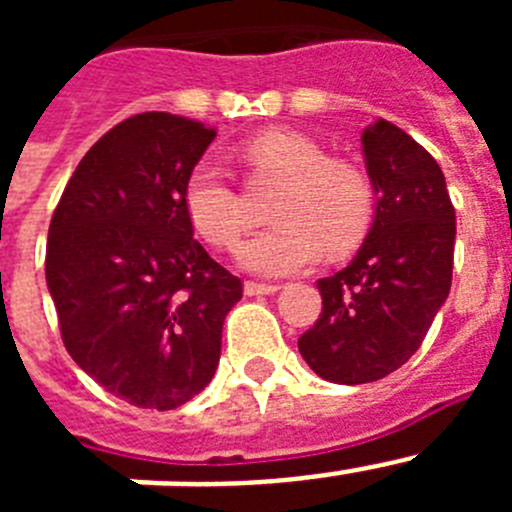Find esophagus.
<instances>
[{
  "mask_svg": "<svg viewBox=\"0 0 512 512\" xmlns=\"http://www.w3.org/2000/svg\"><path fill=\"white\" fill-rule=\"evenodd\" d=\"M246 295L256 297V295H274L279 289V284H264V282H246Z\"/></svg>",
  "mask_w": 512,
  "mask_h": 512,
  "instance_id": "obj_1",
  "label": "esophagus"
}]
</instances>
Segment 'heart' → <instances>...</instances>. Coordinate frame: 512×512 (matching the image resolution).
Masks as SVG:
<instances>
[{"label": "heart", "instance_id": "heart-1", "mask_svg": "<svg viewBox=\"0 0 512 512\" xmlns=\"http://www.w3.org/2000/svg\"><path fill=\"white\" fill-rule=\"evenodd\" d=\"M259 176L282 184L271 220L241 248V261L259 274H292L318 259L354 251L374 217V187L359 166L330 158L297 130H269L246 148ZM184 210L194 230L215 248H233L248 228L246 202L215 161L194 164L184 182Z\"/></svg>", "mask_w": 512, "mask_h": 512}]
</instances>
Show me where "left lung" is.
Returning a JSON list of instances; mask_svg holds the SVG:
<instances>
[{
	"label": "left lung",
	"instance_id": "left-lung-1",
	"mask_svg": "<svg viewBox=\"0 0 512 512\" xmlns=\"http://www.w3.org/2000/svg\"><path fill=\"white\" fill-rule=\"evenodd\" d=\"M374 225L346 269L318 279L323 310L297 341L318 377L366 384L400 369L446 302L456 215L436 158L387 120L361 133Z\"/></svg>",
	"mask_w": 512,
	"mask_h": 512
}]
</instances>
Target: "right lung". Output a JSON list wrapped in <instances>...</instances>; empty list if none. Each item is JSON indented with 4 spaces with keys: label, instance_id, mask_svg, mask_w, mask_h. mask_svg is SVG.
Here are the masks:
<instances>
[{
    "label": "right lung",
    "instance_id": "right-lung-1",
    "mask_svg": "<svg viewBox=\"0 0 512 512\" xmlns=\"http://www.w3.org/2000/svg\"><path fill=\"white\" fill-rule=\"evenodd\" d=\"M217 130L122 120L81 158L48 228L45 279L71 359L135 408L174 410L215 374L241 279L194 238L184 182Z\"/></svg>",
    "mask_w": 512,
    "mask_h": 512
}]
</instances>
